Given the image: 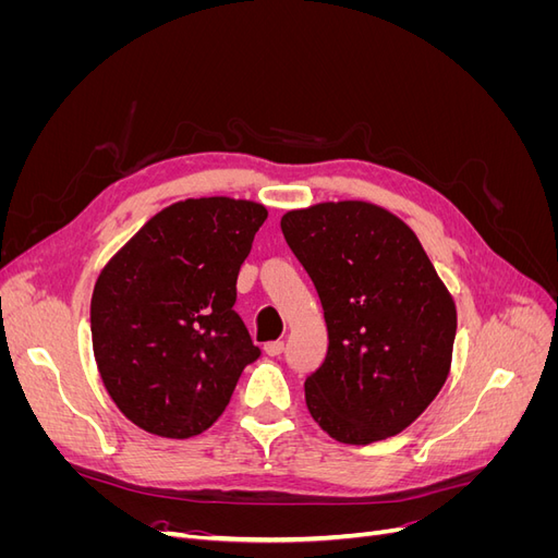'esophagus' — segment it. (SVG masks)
Listing matches in <instances>:
<instances>
[{
	"label": "esophagus",
	"mask_w": 558,
	"mask_h": 558,
	"mask_svg": "<svg viewBox=\"0 0 558 558\" xmlns=\"http://www.w3.org/2000/svg\"><path fill=\"white\" fill-rule=\"evenodd\" d=\"M263 349H265L267 356H272V359H275V356H281V351H283V342H281V340H277V342H267Z\"/></svg>",
	"instance_id": "1"
}]
</instances>
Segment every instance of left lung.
Listing matches in <instances>:
<instances>
[{
    "label": "left lung",
    "mask_w": 558,
    "mask_h": 558,
    "mask_svg": "<svg viewBox=\"0 0 558 558\" xmlns=\"http://www.w3.org/2000/svg\"><path fill=\"white\" fill-rule=\"evenodd\" d=\"M328 324V356L305 381L310 414L337 442L398 435L445 386L456 302L416 232L363 199L318 202L281 218Z\"/></svg>",
    "instance_id": "8db88e82"
}]
</instances>
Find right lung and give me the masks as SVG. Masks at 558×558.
I'll return each instance as SVG.
<instances>
[{"label": "right lung", "mask_w": 558, "mask_h": 558, "mask_svg": "<svg viewBox=\"0 0 558 558\" xmlns=\"http://www.w3.org/2000/svg\"><path fill=\"white\" fill-rule=\"evenodd\" d=\"M265 218L253 199H179L102 267L90 302L93 353L107 393L134 426L172 440L199 435L260 356L232 307Z\"/></svg>", "instance_id": "obj_1"}]
</instances>
